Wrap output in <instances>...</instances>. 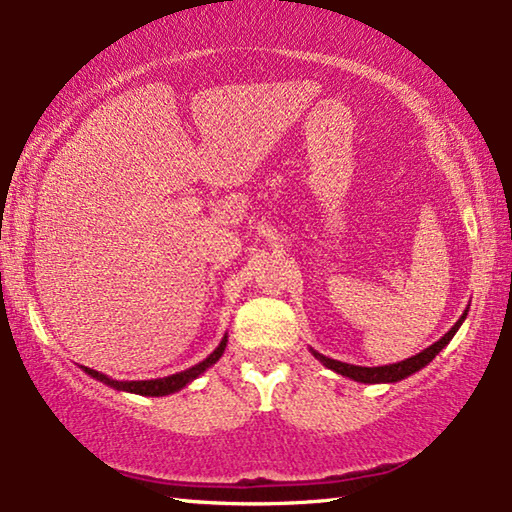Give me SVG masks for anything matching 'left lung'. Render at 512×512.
I'll list each match as a JSON object with an SVG mask.
<instances>
[{"mask_svg": "<svg viewBox=\"0 0 512 512\" xmlns=\"http://www.w3.org/2000/svg\"><path fill=\"white\" fill-rule=\"evenodd\" d=\"M467 312H469V307H465V312H462L460 319L453 323V328L446 332L442 339H437L435 344L424 348V351L417 353V355H412V358H408V360H401V362H394V364H383V367H358V364H346V362L326 358V355L316 353L314 348H310V351H312L314 358L323 364V367L332 369L335 373H339V376L351 378V380H355V383H367V385L399 383V380L412 376V373H417L419 369H424L426 364L433 362L435 355L451 342L453 335H456L458 328L462 326V321L467 319Z\"/></svg>", "mask_w": 512, "mask_h": 512, "instance_id": "8db88e82", "label": "left lung"}]
</instances>
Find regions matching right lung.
I'll return each mask as SVG.
<instances>
[{
  "instance_id": "right-lung-1",
  "label": "right lung",
  "mask_w": 512,
  "mask_h": 512,
  "mask_svg": "<svg viewBox=\"0 0 512 512\" xmlns=\"http://www.w3.org/2000/svg\"><path fill=\"white\" fill-rule=\"evenodd\" d=\"M227 346V335H223L221 344L214 348V353H209L205 360L193 364V367L184 369L180 373H173V376H166V378H154V380H113L109 376H104V373L95 371V369H88V367H81L84 369L88 376L100 380V383L109 385L113 389H118V392H129V394H141V396H168L173 392H180L182 387H186L189 383H193L198 376H202L209 367H214L221 358L223 351Z\"/></svg>"
}]
</instances>
